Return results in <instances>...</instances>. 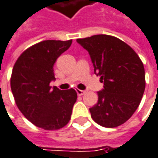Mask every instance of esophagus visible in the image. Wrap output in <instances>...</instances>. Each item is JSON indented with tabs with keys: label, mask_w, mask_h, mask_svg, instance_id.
I'll return each instance as SVG.
<instances>
[{
	"label": "esophagus",
	"mask_w": 158,
	"mask_h": 158,
	"mask_svg": "<svg viewBox=\"0 0 158 158\" xmlns=\"http://www.w3.org/2000/svg\"><path fill=\"white\" fill-rule=\"evenodd\" d=\"M76 93H77V95H78V96H83V95H85V91H84V90H80V89H77V90H76Z\"/></svg>",
	"instance_id": "1"
}]
</instances>
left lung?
<instances>
[{
    "label": "left lung",
    "mask_w": 158,
    "mask_h": 158,
    "mask_svg": "<svg viewBox=\"0 0 158 158\" xmlns=\"http://www.w3.org/2000/svg\"><path fill=\"white\" fill-rule=\"evenodd\" d=\"M88 51L94 71L104 84L98 103L89 109L92 118L106 128L127 121L137 110L145 88L142 60L125 42L108 35L76 40Z\"/></svg>",
    "instance_id": "left-lung-1"
}]
</instances>
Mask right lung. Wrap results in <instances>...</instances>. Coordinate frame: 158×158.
I'll list each match as a JSON object with an SVG mask.
<instances>
[{"mask_svg":"<svg viewBox=\"0 0 158 158\" xmlns=\"http://www.w3.org/2000/svg\"><path fill=\"white\" fill-rule=\"evenodd\" d=\"M72 40H45L25 50L16 60L11 77V89L19 110L34 125L58 130L70 120L77 99L74 89L49 86L55 81L53 66Z\"/></svg>","mask_w":158,"mask_h":158,"instance_id":"1","label":"right lung"}]
</instances>
